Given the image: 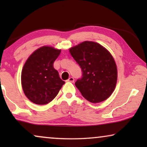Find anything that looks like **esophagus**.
Wrapping results in <instances>:
<instances>
[{"label":"esophagus","instance_id":"34e87169","mask_svg":"<svg viewBox=\"0 0 147 147\" xmlns=\"http://www.w3.org/2000/svg\"><path fill=\"white\" fill-rule=\"evenodd\" d=\"M67 82H71V83H73V82H74V78L72 77H70L69 79L67 80Z\"/></svg>","mask_w":147,"mask_h":147}]
</instances>
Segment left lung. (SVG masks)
Listing matches in <instances>:
<instances>
[{
    "label": "left lung",
    "mask_w": 147,
    "mask_h": 147,
    "mask_svg": "<svg viewBox=\"0 0 147 147\" xmlns=\"http://www.w3.org/2000/svg\"><path fill=\"white\" fill-rule=\"evenodd\" d=\"M79 64L83 77L75 85L86 100L99 103L113 93L118 78L117 66L111 53L100 44L86 41L69 49Z\"/></svg>",
    "instance_id": "8db88e82"
}]
</instances>
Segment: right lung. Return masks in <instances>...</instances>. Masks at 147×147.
<instances>
[{
	"label": "right lung",
	"mask_w": 147,
	"mask_h": 147,
	"mask_svg": "<svg viewBox=\"0 0 147 147\" xmlns=\"http://www.w3.org/2000/svg\"><path fill=\"white\" fill-rule=\"evenodd\" d=\"M61 49L43 46L36 49L25 61L21 71L24 94L33 103L44 105L51 102L65 84L53 63Z\"/></svg>",
	"instance_id": "obj_1"
}]
</instances>
